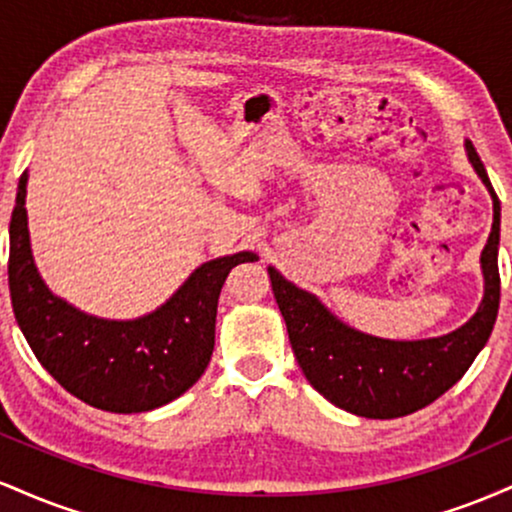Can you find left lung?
Listing matches in <instances>:
<instances>
[{
    "label": "left lung",
    "mask_w": 512,
    "mask_h": 512,
    "mask_svg": "<svg viewBox=\"0 0 512 512\" xmlns=\"http://www.w3.org/2000/svg\"><path fill=\"white\" fill-rule=\"evenodd\" d=\"M464 151L493 199V226L481 252L484 298L457 330L409 342L373 337L339 320L315 293L298 289L279 269L267 267L298 366L334 407L366 419L414 414L448 392L489 342L501 301V202L472 142H464Z\"/></svg>",
    "instance_id": "1"
}]
</instances>
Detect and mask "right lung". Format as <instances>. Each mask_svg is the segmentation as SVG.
Wrapping results in <instances>:
<instances>
[{"instance_id": "add662e5", "label": "right lung", "mask_w": 512, "mask_h": 512, "mask_svg": "<svg viewBox=\"0 0 512 512\" xmlns=\"http://www.w3.org/2000/svg\"><path fill=\"white\" fill-rule=\"evenodd\" d=\"M21 175L9 223V291L23 337L52 378L91 407L139 414L173 402L202 378L214 351L216 305L228 272L255 252L216 257L154 313L105 320L55 296L35 267Z\"/></svg>"}]
</instances>
